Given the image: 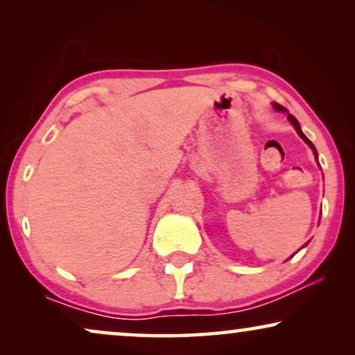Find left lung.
I'll return each mask as SVG.
<instances>
[{
	"label": "left lung",
	"mask_w": 355,
	"mask_h": 355,
	"mask_svg": "<svg viewBox=\"0 0 355 355\" xmlns=\"http://www.w3.org/2000/svg\"><path fill=\"white\" fill-rule=\"evenodd\" d=\"M273 106H275V110H276V111H286V108H284V106H281V105H273ZM288 118H289V121H291V123H293V125H294V128H295V130H297V134L300 135V137H302V139L305 140V142H307V144L310 145V147H312V148H313V153H315V155H317V150H315V147H313V145H312V142H310V140H309V139H307V137H305V135H304V132H302V130H300L299 121H297V119H295L293 114H288Z\"/></svg>",
	"instance_id": "left-lung-1"
}]
</instances>
